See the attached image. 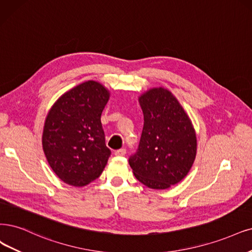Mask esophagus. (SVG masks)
Returning <instances> with one entry per match:
<instances>
[{
    "label": "esophagus",
    "mask_w": 252,
    "mask_h": 252,
    "mask_svg": "<svg viewBox=\"0 0 252 252\" xmlns=\"http://www.w3.org/2000/svg\"><path fill=\"white\" fill-rule=\"evenodd\" d=\"M126 148H120V150H117V151H115V156H117V157H123V156H125L126 155Z\"/></svg>",
    "instance_id": "obj_1"
}]
</instances>
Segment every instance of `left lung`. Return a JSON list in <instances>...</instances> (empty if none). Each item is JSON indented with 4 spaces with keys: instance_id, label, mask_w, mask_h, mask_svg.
Instances as JSON below:
<instances>
[{
    "instance_id": "left-lung-1",
    "label": "left lung",
    "mask_w": 252,
    "mask_h": 252,
    "mask_svg": "<svg viewBox=\"0 0 252 252\" xmlns=\"http://www.w3.org/2000/svg\"><path fill=\"white\" fill-rule=\"evenodd\" d=\"M144 126L128 163L146 187L163 190L180 183L196 157L197 140L189 116L172 93L152 88L139 97Z\"/></svg>"
}]
</instances>
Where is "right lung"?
<instances>
[{
    "instance_id": "1",
    "label": "right lung",
    "mask_w": 252,
    "mask_h": 252,
    "mask_svg": "<svg viewBox=\"0 0 252 252\" xmlns=\"http://www.w3.org/2000/svg\"><path fill=\"white\" fill-rule=\"evenodd\" d=\"M109 97L100 83L87 81L65 92L49 111L42 148L51 168L65 184L84 187L107 165L111 151L100 116Z\"/></svg>"
}]
</instances>
